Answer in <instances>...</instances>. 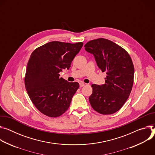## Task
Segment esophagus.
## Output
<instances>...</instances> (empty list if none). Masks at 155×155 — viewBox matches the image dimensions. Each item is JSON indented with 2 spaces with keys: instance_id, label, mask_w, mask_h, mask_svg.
<instances>
[{
  "instance_id": "1",
  "label": "esophagus",
  "mask_w": 155,
  "mask_h": 155,
  "mask_svg": "<svg viewBox=\"0 0 155 155\" xmlns=\"http://www.w3.org/2000/svg\"><path fill=\"white\" fill-rule=\"evenodd\" d=\"M85 85V84L84 83H83V82H81V83H79V86H80V87H84Z\"/></svg>"
}]
</instances>
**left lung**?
<instances>
[{"label":"left lung","mask_w":155,"mask_h":155,"mask_svg":"<svg viewBox=\"0 0 155 155\" xmlns=\"http://www.w3.org/2000/svg\"><path fill=\"white\" fill-rule=\"evenodd\" d=\"M85 49L95 57L98 67L106 72L105 83L92 84L89 100L93 109L101 114H111L122 108L134 84V66L127 51L104 38L89 41Z\"/></svg>","instance_id":"1"}]
</instances>
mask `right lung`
<instances>
[{"mask_svg":"<svg viewBox=\"0 0 155 155\" xmlns=\"http://www.w3.org/2000/svg\"><path fill=\"white\" fill-rule=\"evenodd\" d=\"M82 45L81 42L52 41L31 54L25 77V87L32 104L47 116L58 117L70 107L79 84L60 78V73L70 68Z\"/></svg>","mask_w":155,"mask_h":155,"instance_id":"add662e5","label":"right lung"}]
</instances>
